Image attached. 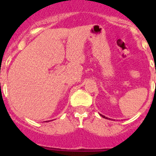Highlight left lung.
<instances>
[{
  "label": "left lung",
  "mask_w": 156,
  "mask_h": 156,
  "mask_svg": "<svg viewBox=\"0 0 156 156\" xmlns=\"http://www.w3.org/2000/svg\"><path fill=\"white\" fill-rule=\"evenodd\" d=\"M100 116H102L103 117H104V118H105V116H103V115H101V114H100Z\"/></svg>",
  "instance_id": "obj_1"
}]
</instances>
